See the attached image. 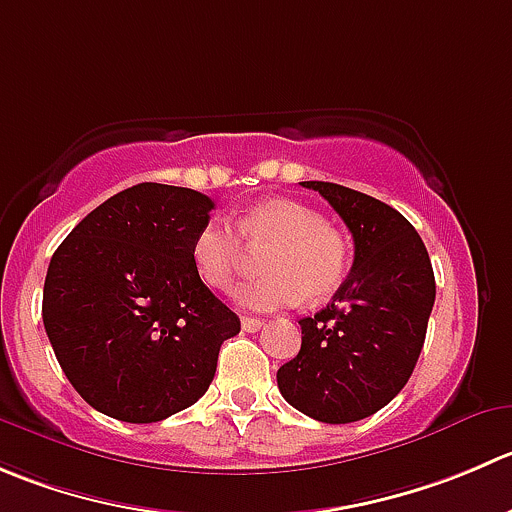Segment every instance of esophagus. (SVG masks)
<instances>
[{
    "label": "esophagus",
    "mask_w": 512,
    "mask_h": 512,
    "mask_svg": "<svg viewBox=\"0 0 512 512\" xmlns=\"http://www.w3.org/2000/svg\"><path fill=\"white\" fill-rule=\"evenodd\" d=\"M260 327H262L260 317H250V315L242 317V330H245V332H257Z\"/></svg>",
    "instance_id": "34e87169"
}]
</instances>
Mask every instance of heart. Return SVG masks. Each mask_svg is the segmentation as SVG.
I'll return each instance as SVG.
<instances>
[{
  "mask_svg": "<svg viewBox=\"0 0 512 512\" xmlns=\"http://www.w3.org/2000/svg\"><path fill=\"white\" fill-rule=\"evenodd\" d=\"M237 235L225 220H210L197 230L190 257L205 285L225 290L245 262L247 247L262 255L257 280L240 282L232 300L245 310L272 312L305 297L320 302L342 285L350 265L345 237L332 230L320 212L295 200H265L245 212Z\"/></svg>",
  "mask_w": 512,
  "mask_h": 512,
  "instance_id": "1",
  "label": "heart"
}]
</instances>
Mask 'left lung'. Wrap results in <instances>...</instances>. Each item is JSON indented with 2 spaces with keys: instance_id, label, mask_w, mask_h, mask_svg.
Segmentation results:
<instances>
[{
  "instance_id": "1",
  "label": "left lung",
  "mask_w": 512,
  "mask_h": 512,
  "mask_svg": "<svg viewBox=\"0 0 512 512\" xmlns=\"http://www.w3.org/2000/svg\"><path fill=\"white\" fill-rule=\"evenodd\" d=\"M342 217L355 242L350 275L330 305L302 317V345L277 370L282 398L320 423L370 418L410 380L435 302V275L415 227L385 202L300 182Z\"/></svg>"
}]
</instances>
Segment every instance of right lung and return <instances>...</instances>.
<instances>
[{
    "mask_svg": "<svg viewBox=\"0 0 512 512\" xmlns=\"http://www.w3.org/2000/svg\"><path fill=\"white\" fill-rule=\"evenodd\" d=\"M210 210L202 192L142 182L89 212L52 255L44 330L99 413L157 423L210 388L222 342L240 332L190 257Z\"/></svg>",
    "mask_w": 512,
    "mask_h": 512,
    "instance_id": "obj_1",
    "label": "right lung"
}]
</instances>
